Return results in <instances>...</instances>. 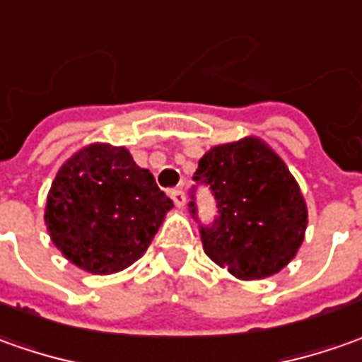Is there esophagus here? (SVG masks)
Returning a JSON list of instances; mask_svg holds the SVG:
<instances>
[{"instance_id":"esophagus-1","label":"esophagus","mask_w":362,"mask_h":362,"mask_svg":"<svg viewBox=\"0 0 362 362\" xmlns=\"http://www.w3.org/2000/svg\"><path fill=\"white\" fill-rule=\"evenodd\" d=\"M171 199H173V203H175L179 209H181V207H185L187 197H185V193H183L181 189H175V191H171Z\"/></svg>"}]
</instances>
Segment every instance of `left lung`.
I'll return each mask as SVG.
<instances>
[{"label":"left lung","instance_id":"1","mask_svg":"<svg viewBox=\"0 0 362 362\" xmlns=\"http://www.w3.org/2000/svg\"><path fill=\"white\" fill-rule=\"evenodd\" d=\"M219 215L201 227L213 263L241 281L271 277L295 259L307 231V203L285 161L259 137L215 145L199 159ZM197 219L195 201L189 203Z\"/></svg>","mask_w":362,"mask_h":362}]
</instances>
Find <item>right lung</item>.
Returning <instances> with one entry per match:
<instances>
[{
	"mask_svg": "<svg viewBox=\"0 0 362 362\" xmlns=\"http://www.w3.org/2000/svg\"><path fill=\"white\" fill-rule=\"evenodd\" d=\"M173 201L125 147L91 143L59 167L45 227L67 261L93 275L133 265L151 245Z\"/></svg>",
	"mask_w": 362,
	"mask_h": 362,
	"instance_id": "add662e5",
	"label": "right lung"
}]
</instances>
